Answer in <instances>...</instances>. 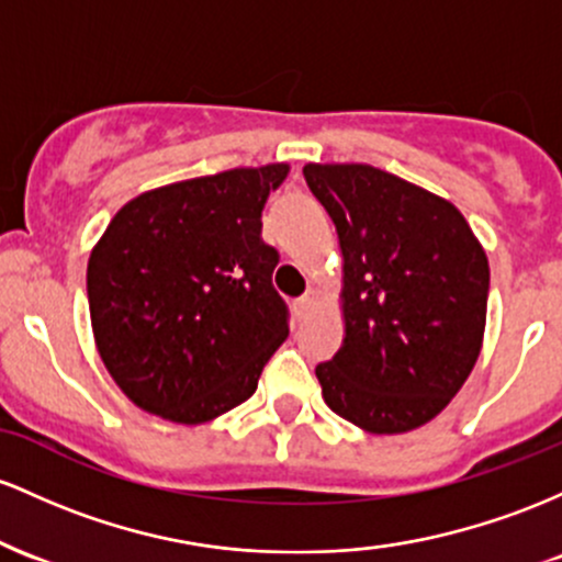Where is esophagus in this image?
Returning a JSON list of instances; mask_svg holds the SVG:
<instances>
[{
  "label": "esophagus",
  "mask_w": 562,
  "mask_h": 562,
  "mask_svg": "<svg viewBox=\"0 0 562 562\" xmlns=\"http://www.w3.org/2000/svg\"><path fill=\"white\" fill-rule=\"evenodd\" d=\"M318 300H321V294L315 292V289H311V292H307L305 297H300V300H297V313H300V315H305L307 311H311V307L318 305Z\"/></svg>",
  "instance_id": "esophagus-1"
}]
</instances>
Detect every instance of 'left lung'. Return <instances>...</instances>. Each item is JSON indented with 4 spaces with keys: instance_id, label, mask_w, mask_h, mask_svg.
I'll return each mask as SVG.
<instances>
[{
    "instance_id": "obj_1",
    "label": "left lung",
    "mask_w": 562,
    "mask_h": 562,
    "mask_svg": "<svg viewBox=\"0 0 562 562\" xmlns=\"http://www.w3.org/2000/svg\"><path fill=\"white\" fill-rule=\"evenodd\" d=\"M342 249V348L315 366L326 406L366 432L438 417L483 348L488 257L451 201L369 164H305Z\"/></svg>"
}]
</instances>
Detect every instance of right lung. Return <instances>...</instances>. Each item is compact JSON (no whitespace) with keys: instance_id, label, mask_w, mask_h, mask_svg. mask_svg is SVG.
<instances>
[{"instance_id":"right-lung-1","label":"right lung","mask_w":562,"mask_h":562,"mask_svg":"<svg viewBox=\"0 0 562 562\" xmlns=\"http://www.w3.org/2000/svg\"><path fill=\"white\" fill-rule=\"evenodd\" d=\"M289 164L154 188L122 206L87 262L94 345L143 412L204 425L257 390L289 334L262 206Z\"/></svg>"}]
</instances>
